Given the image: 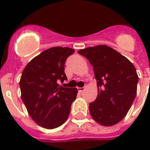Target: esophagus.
Returning a JSON list of instances; mask_svg holds the SVG:
<instances>
[{"instance_id": "34e87169", "label": "esophagus", "mask_w": 150, "mask_h": 150, "mask_svg": "<svg viewBox=\"0 0 150 150\" xmlns=\"http://www.w3.org/2000/svg\"><path fill=\"white\" fill-rule=\"evenodd\" d=\"M85 88H86V87H83V88H78V91H79L80 93H83V91L85 90Z\"/></svg>"}]
</instances>
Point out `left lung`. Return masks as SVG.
Instances as JSON below:
<instances>
[{
    "label": "left lung",
    "instance_id": "1",
    "mask_svg": "<svg viewBox=\"0 0 150 150\" xmlns=\"http://www.w3.org/2000/svg\"><path fill=\"white\" fill-rule=\"evenodd\" d=\"M93 66L98 86L96 100L89 104L93 120L104 126L125 117L135 99L139 77L134 64L113 48L100 45L78 51Z\"/></svg>",
    "mask_w": 150,
    "mask_h": 150
}]
</instances>
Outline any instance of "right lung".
Here are the masks:
<instances>
[{"label": "right lung", "mask_w": 150, "mask_h": 150, "mask_svg": "<svg viewBox=\"0 0 150 150\" xmlns=\"http://www.w3.org/2000/svg\"><path fill=\"white\" fill-rule=\"evenodd\" d=\"M74 52L67 47L48 48L33 59L22 72L21 97L32 119L43 128L53 129L62 125L76 99V88L58 84L67 80L64 63Z\"/></svg>", "instance_id": "right-lung-1"}]
</instances>
